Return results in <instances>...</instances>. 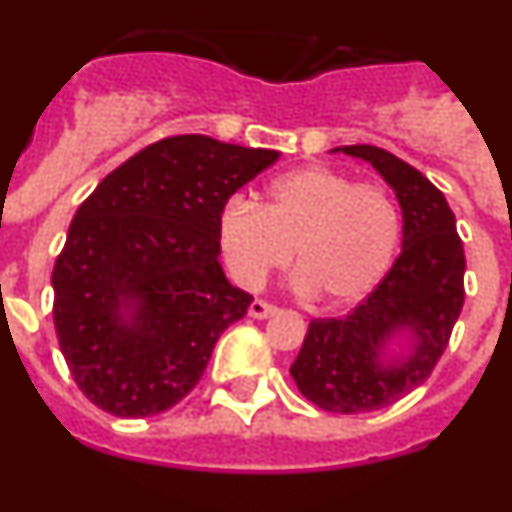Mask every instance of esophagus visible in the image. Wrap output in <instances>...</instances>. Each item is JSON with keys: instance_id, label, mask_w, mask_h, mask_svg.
Segmentation results:
<instances>
[{"instance_id": "1", "label": "esophagus", "mask_w": 512, "mask_h": 512, "mask_svg": "<svg viewBox=\"0 0 512 512\" xmlns=\"http://www.w3.org/2000/svg\"><path fill=\"white\" fill-rule=\"evenodd\" d=\"M274 312H277V307L269 305V302H264V300H253L251 305H248V315H251V318H256V320L271 318Z\"/></svg>"}]
</instances>
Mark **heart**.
<instances>
[{
    "mask_svg": "<svg viewBox=\"0 0 512 512\" xmlns=\"http://www.w3.org/2000/svg\"><path fill=\"white\" fill-rule=\"evenodd\" d=\"M230 277L259 289L295 251L297 287L325 305L364 300L390 271L400 215L377 184H356L330 166H302L269 182L264 207L233 197L217 217Z\"/></svg>",
    "mask_w": 512,
    "mask_h": 512,
    "instance_id": "heart-1",
    "label": "heart"
}]
</instances>
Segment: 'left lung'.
I'll list each match as a JSON object with an SVG mask.
<instances>
[{
	"label": "left lung",
	"mask_w": 512,
	"mask_h": 512,
	"mask_svg": "<svg viewBox=\"0 0 512 512\" xmlns=\"http://www.w3.org/2000/svg\"><path fill=\"white\" fill-rule=\"evenodd\" d=\"M372 164L402 210V253L343 318L312 320L289 374L328 413L382 410L431 377L464 305V248L449 202L418 169L377 146L333 148Z\"/></svg>",
	"instance_id": "obj_1"
}]
</instances>
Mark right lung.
Wrapping results in <instances>:
<instances>
[{
	"instance_id": "right-lung-1",
	"label": "right lung",
	"mask_w": 512,
	"mask_h": 512,
	"mask_svg": "<svg viewBox=\"0 0 512 512\" xmlns=\"http://www.w3.org/2000/svg\"><path fill=\"white\" fill-rule=\"evenodd\" d=\"M279 151L174 135L81 202L53 266V323L79 390L146 418L187 397L253 297L225 277L217 217Z\"/></svg>"
}]
</instances>
